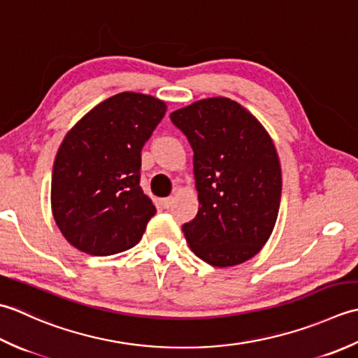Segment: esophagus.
Wrapping results in <instances>:
<instances>
[{
	"mask_svg": "<svg viewBox=\"0 0 358 358\" xmlns=\"http://www.w3.org/2000/svg\"><path fill=\"white\" fill-rule=\"evenodd\" d=\"M173 202H174L173 198H165V199H160V206L164 208H170L173 206Z\"/></svg>",
	"mask_w": 358,
	"mask_h": 358,
	"instance_id": "esophagus-1",
	"label": "esophagus"
}]
</instances>
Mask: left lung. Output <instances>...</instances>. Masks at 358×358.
<instances>
[{"label":"left lung","mask_w":358,"mask_h":358,"mask_svg":"<svg viewBox=\"0 0 358 358\" xmlns=\"http://www.w3.org/2000/svg\"><path fill=\"white\" fill-rule=\"evenodd\" d=\"M171 122L193 148L199 210L182 231L215 267L243 264L271 238L281 202V165L267 129L227 97L176 109Z\"/></svg>","instance_id":"obj_1"}]
</instances>
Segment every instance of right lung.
<instances>
[{
    "instance_id": "obj_1",
    "label": "right lung",
    "mask_w": 358,
    "mask_h": 358,
    "mask_svg": "<svg viewBox=\"0 0 358 358\" xmlns=\"http://www.w3.org/2000/svg\"><path fill=\"white\" fill-rule=\"evenodd\" d=\"M166 103L120 92L86 113L57 151L50 207L71 245L92 257L134 247L156 213L143 193L141 152Z\"/></svg>"
}]
</instances>
